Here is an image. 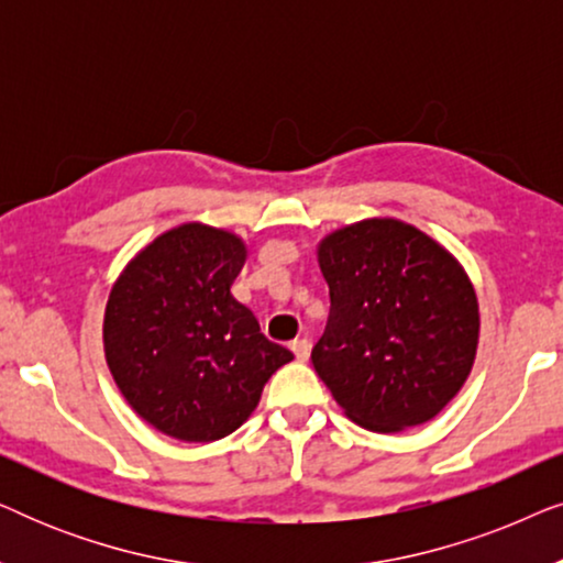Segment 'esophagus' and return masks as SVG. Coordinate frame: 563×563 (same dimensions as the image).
Returning <instances> with one entry per match:
<instances>
[{
    "mask_svg": "<svg viewBox=\"0 0 563 563\" xmlns=\"http://www.w3.org/2000/svg\"><path fill=\"white\" fill-rule=\"evenodd\" d=\"M291 351H295V358L297 361H307L310 358V341H307V338H297V341H291V345H289Z\"/></svg>",
    "mask_w": 563,
    "mask_h": 563,
    "instance_id": "34e87169",
    "label": "esophagus"
}]
</instances>
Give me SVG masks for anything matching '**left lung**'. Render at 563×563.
<instances>
[{
	"label": "left lung",
	"instance_id": "1",
	"mask_svg": "<svg viewBox=\"0 0 563 563\" xmlns=\"http://www.w3.org/2000/svg\"><path fill=\"white\" fill-rule=\"evenodd\" d=\"M330 289L312 366L335 402L374 433L422 426L456 397L479 341L472 282L433 238L364 220L318 251Z\"/></svg>",
	"mask_w": 563,
	"mask_h": 563
}]
</instances>
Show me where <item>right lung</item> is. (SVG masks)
Returning a JSON list of instances; mask_svg holds the SVG:
<instances>
[{"label":"right lung","mask_w":563,"mask_h":563,"mask_svg":"<svg viewBox=\"0 0 563 563\" xmlns=\"http://www.w3.org/2000/svg\"><path fill=\"white\" fill-rule=\"evenodd\" d=\"M241 238L187 222L130 261L110 291L104 353L122 397L161 433L210 443L241 428L291 351L230 295Z\"/></svg>","instance_id":"1"}]
</instances>
